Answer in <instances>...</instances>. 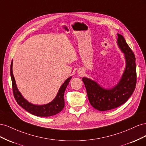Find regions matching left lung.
Segmentation results:
<instances>
[{
    "mask_svg": "<svg viewBox=\"0 0 146 146\" xmlns=\"http://www.w3.org/2000/svg\"><path fill=\"white\" fill-rule=\"evenodd\" d=\"M117 45L125 55L126 66L117 85L110 89H105L95 81L86 77L82 78L91 105L101 111L116 108L124 104L133 94L136 87V66L135 54L122 35L117 33Z\"/></svg>",
    "mask_w": 146,
    "mask_h": 146,
    "instance_id": "obj_1",
    "label": "left lung"
}]
</instances>
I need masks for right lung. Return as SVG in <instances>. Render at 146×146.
I'll return each mask as SVG.
<instances>
[{"mask_svg": "<svg viewBox=\"0 0 146 146\" xmlns=\"http://www.w3.org/2000/svg\"><path fill=\"white\" fill-rule=\"evenodd\" d=\"M13 60L10 66V75L13 85V92L15 98L22 108H23L29 113L33 114L35 116L40 117H48L55 115L59 113L64 107V94L66 88L70 82L72 77H69L64 82L57 93V95L50 103L42 105H37L31 104L23 98L21 92L17 89L16 81L13 73Z\"/></svg>", "mask_w": 146, "mask_h": 146, "instance_id": "add662e5", "label": "right lung"}]
</instances>
